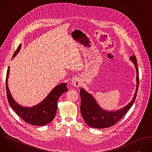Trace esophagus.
<instances>
[{
    "mask_svg": "<svg viewBox=\"0 0 152 152\" xmlns=\"http://www.w3.org/2000/svg\"><path fill=\"white\" fill-rule=\"evenodd\" d=\"M72 84L74 85V86H75V87H79V86H80L81 85V82H80V80L79 79V77H74L72 80Z\"/></svg>",
    "mask_w": 152,
    "mask_h": 152,
    "instance_id": "obj_1",
    "label": "esophagus"
}]
</instances>
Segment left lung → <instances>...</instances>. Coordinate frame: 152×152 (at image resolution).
<instances>
[{
	"mask_svg": "<svg viewBox=\"0 0 152 152\" xmlns=\"http://www.w3.org/2000/svg\"><path fill=\"white\" fill-rule=\"evenodd\" d=\"M129 59L134 64L136 69L137 88L132 100L126 106L118 110L106 111L100 106L91 94L88 93L83 88L80 89L81 99L80 110L83 120L89 126L93 128L104 129L114 126L123 117L133 105L138 88L139 73L135 55L131 56Z\"/></svg>",
	"mask_w": 152,
	"mask_h": 152,
	"instance_id": "1",
	"label": "left lung"
}]
</instances>
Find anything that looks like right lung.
<instances>
[{
	"mask_svg": "<svg viewBox=\"0 0 152 152\" xmlns=\"http://www.w3.org/2000/svg\"><path fill=\"white\" fill-rule=\"evenodd\" d=\"M21 46V45L20 44L14 53L12 59L19 52ZM9 75L10 66L6 77L7 94L9 104L15 113L27 123L34 126H44L50 123L55 118L56 113L58 99L64 93L68 91L67 83H62L56 85L42 101L35 106L26 107L17 103L12 97L8 88Z\"/></svg>",
	"mask_w": 152,
	"mask_h": 152,
	"instance_id": "1",
	"label": "right lung"
}]
</instances>
